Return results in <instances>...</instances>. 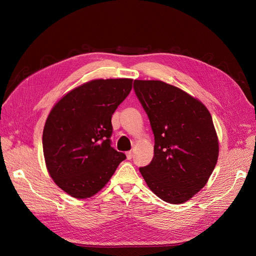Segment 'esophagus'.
Returning <instances> with one entry per match:
<instances>
[{"label":"esophagus","instance_id":"obj_1","mask_svg":"<svg viewBox=\"0 0 256 256\" xmlns=\"http://www.w3.org/2000/svg\"><path fill=\"white\" fill-rule=\"evenodd\" d=\"M132 156H134V152H126V157H127L128 160H130L131 158H132Z\"/></svg>","mask_w":256,"mask_h":256}]
</instances>
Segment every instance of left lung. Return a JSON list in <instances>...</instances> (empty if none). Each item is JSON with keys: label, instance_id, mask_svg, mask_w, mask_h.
Listing matches in <instances>:
<instances>
[{"label": "left lung", "instance_id": "1", "mask_svg": "<svg viewBox=\"0 0 256 256\" xmlns=\"http://www.w3.org/2000/svg\"><path fill=\"white\" fill-rule=\"evenodd\" d=\"M154 136V158L140 168L148 188L182 204L204 188L216 164L219 140L212 115L196 97L159 80H134Z\"/></svg>", "mask_w": 256, "mask_h": 256}]
</instances>
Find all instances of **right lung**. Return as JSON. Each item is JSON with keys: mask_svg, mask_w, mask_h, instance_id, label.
<instances>
[{"mask_svg": "<svg viewBox=\"0 0 256 256\" xmlns=\"http://www.w3.org/2000/svg\"><path fill=\"white\" fill-rule=\"evenodd\" d=\"M132 81L90 80L53 106L44 127V156L51 178L67 194L95 196L126 159L111 147V120L129 95Z\"/></svg>", "mask_w": 256, "mask_h": 256, "instance_id": "obj_1", "label": "right lung"}]
</instances>
